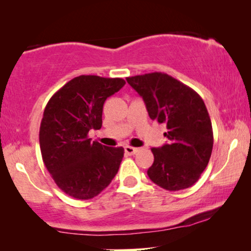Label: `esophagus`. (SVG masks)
I'll return each mask as SVG.
<instances>
[{"instance_id":"1","label":"esophagus","mask_w":251,"mask_h":251,"mask_svg":"<svg viewBox=\"0 0 251 251\" xmlns=\"http://www.w3.org/2000/svg\"><path fill=\"white\" fill-rule=\"evenodd\" d=\"M138 151H139V149H136V147H132V146L125 147V152L128 154V155H133V154H136Z\"/></svg>"}]
</instances>
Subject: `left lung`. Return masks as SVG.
Here are the masks:
<instances>
[{
    "label": "left lung",
    "mask_w": 251,
    "mask_h": 251,
    "mask_svg": "<svg viewBox=\"0 0 251 251\" xmlns=\"http://www.w3.org/2000/svg\"><path fill=\"white\" fill-rule=\"evenodd\" d=\"M145 102L150 118L166 123L168 142L152 149L150 179L167 191L191 187L210 160L214 135L203 100L187 85L155 72L126 77Z\"/></svg>",
    "instance_id": "obj_1"
}]
</instances>
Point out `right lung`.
<instances>
[{
  "label": "right lung",
  "mask_w": 251,
  "mask_h": 251,
  "mask_svg": "<svg viewBox=\"0 0 251 251\" xmlns=\"http://www.w3.org/2000/svg\"><path fill=\"white\" fill-rule=\"evenodd\" d=\"M126 81L80 75L59 89L44 109L40 126L43 162L61 191L78 200L95 198L118 174L125 149L88 138L102 125V106Z\"/></svg>",
  "instance_id": "1"
}]
</instances>
